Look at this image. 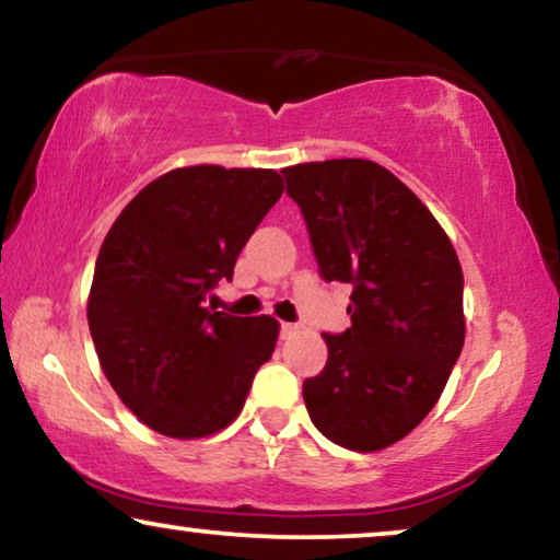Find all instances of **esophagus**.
Masks as SVG:
<instances>
[{
  "label": "esophagus",
  "instance_id": "1",
  "mask_svg": "<svg viewBox=\"0 0 560 560\" xmlns=\"http://www.w3.org/2000/svg\"><path fill=\"white\" fill-rule=\"evenodd\" d=\"M299 332V325H294V322H281V337H291Z\"/></svg>",
  "mask_w": 560,
  "mask_h": 560
}]
</instances>
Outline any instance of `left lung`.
<instances>
[{
    "label": "left lung",
    "instance_id": "obj_1",
    "mask_svg": "<svg viewBox=\"0 0 560 560\" xmlns=\"http://www.w3.org/2000/svg\"><path fill=\"white\" fill-rule=\"evenodd\" d=\"M306 220L325 281L352 283L342 335L304 381L310 419L352 452H381L427 419L464 348L456 250L400 179L370 160L304 162L281 172Z\"/></svg>",
    "mask_w": 560,
    "mask_h": 560
}]
</instances>
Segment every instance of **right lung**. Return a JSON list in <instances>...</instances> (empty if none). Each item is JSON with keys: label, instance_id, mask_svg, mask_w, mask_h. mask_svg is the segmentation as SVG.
Listing matches in <instances>:
<instances>
[{"label": "right lung", "instance_id": "add662e5", "mask_svg": "<svg viewBox=\"0 0 560 560\" xmlns=\"http://www.w3.org/2000/svg\"><path fill=\"white\" fill-rule=\"evenodd\" d=\"M273 170L179 167L133 198L98 250L89 327L116 396L149 429L200 439L241 413L279 322L205 304L281 198Z\"/></svg>", "mask_w": 560, "mask_h": 560}]
</instances>
